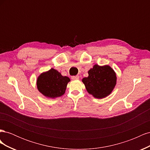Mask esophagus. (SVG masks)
<instances>
[{"instance_id":"obj_1","label":"esophagus","mask_w":150,"mask_h":150,"mask_svg":"<svg viewBox=\"0 0 150 150\" xmlns=\"http://www.w3.org/2000/svg\"><path fill=\"white\" fill-rule=\"evenodd\" d=\"M79 76H71V79L72 80H78V79H79Z\"/></svg>"}]
</instances>
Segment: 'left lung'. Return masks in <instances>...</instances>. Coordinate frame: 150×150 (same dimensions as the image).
<instances>
[{
  "mask_svg": "<svg viewBox=\"0 0 150 150\" xmlns=\"http://www.w3.org/2000/svg\"><path fill=\"white\" fill-rule=\"evenodd\" d=\"M88 77L82 79L87 91L98 99L108 96L116 84L115 71L108 65L100 66L95 64L88 71Z\"/></svg>",
  "mask_w": 150,
  "mask_h": 150,
  "instance_id": "obj_1",
  "label": "left lung"
}]
</instances>
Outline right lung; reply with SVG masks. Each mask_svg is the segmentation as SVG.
<instances>
[{
  "mask_svg": "<svg viewBox=\"0 0 150 150\" xmlns=\"http://www.w3.org/2000/svg\"><path fill=\"white\" fill-rule=\"evenodd\" d=\"M70 79L62 76L57 70L51 69L40 74L37 79V87L39 91L49 98H56L65 93L67 84Z\"/></svg>",
  "mask_w": 150,
  "mask_h": 150,
  "instance_id": "1",
  "label": "right lung"
}]
</instances>
